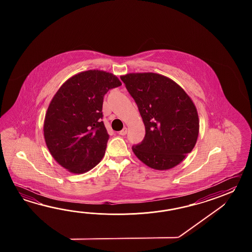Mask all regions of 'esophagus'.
Returning <instances> with one entry per match:
<instances>
[{
	"instance_id": "esophagus-1",
	"label": "esophagus",
	"mask_w": 252,
	"mask_h": 252,
	"mask_svg": "<svg viewBox=\"0 0 252 252\" xmlns=\"http://www.w3.org/2000/svg\"><path fill=\"white\" fill-rule=\"evenodd\" d=\"M127 131H128V128L125 127V128H123V129L119 132V134H120V135H122V136H124V135H126V134H127Z\"/></svg>"
}]
</instances>
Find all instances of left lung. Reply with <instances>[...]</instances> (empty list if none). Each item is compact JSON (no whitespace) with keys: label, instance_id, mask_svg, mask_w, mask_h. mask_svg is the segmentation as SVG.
I'll list each match as a JSON object with an SVG mask.
<instances>
[{"label":"left lung","instance_id":"obj_1","mask_svg":"<svg viewBox=\"0 0 252 252\" xmlns=\"http://www.w3.org/2000/svg\"><path fill=\"white\" fill-rule=\"evenodd\" d=\"M121 79L138 105L146 130L142 142L132 146L134 154L157 170L180 164L198 138V113L192 99L165 75L129 73Z\"/></svg>","mask_w":252,"mask_h":252}]
</instances>
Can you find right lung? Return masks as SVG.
Segmentation results:
<instances>
[{"mask_svg": "<svg viewBox=\"0 0 252 252\" xmlns=\"http://www.w3.org/2000/svg\"><path fill=\"white\" fill-rule=\"evenodd\" d=\"M122 86L116 75L87 70L60 86L48 105L44 138L54 159L73 174H84L102 160L109 134L102 122L103 96Z\"/></svg>", "mask_w": 252, "mask_h": 252, "instance_id": "add662e5", "label": "right lung"}]
</instances>
